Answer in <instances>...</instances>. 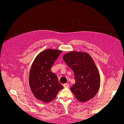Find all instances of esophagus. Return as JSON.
Segmentation results:
<instances>
[{
    "label": "esophagus",
    "mask_w": 124,
    "mask_h": 124,
    "mask_svg": "<svg viewBox=\"0 0 124 124\" xmlns=\"http://www.w3.org/2000/svg\"><path fill=\"white\" fill-rule=\"evenodd\" d=\"M63 87H64V88H68V87H69V84L67 83V84H63Z\"/></svg>",
    "instance_id": "esophagus-1"
}]
</instances>
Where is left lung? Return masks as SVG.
Instances as JSON below:
<instances>
[{
  "mask_svg": "<svg viewBox=\"0 0 124 124\" xmlns=\"http://www.w3.org/2000/svg\"><path fill=\"white\" fill-rule=\"evenodd\" d=\"M63 60L74 72L76 83L70 87L75 97L85 102L98 93L100 77L95 62L86 52L71 51L62 56Z\"/></svg>",
  "mask_w": 124,
  "mask_h": 124,
  "instance_id": "left-lung-1",
  "label": "left lung"
}]
</instances>
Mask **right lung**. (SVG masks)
I'll return each instance as SVG.
<instances>
[{
    "instance_id": "add662e5",
    "label": "right lung",
    "mask_w": 124,
    "mask_h": 124,
    "mask_svg": "<svg viewBox=\"0 0 124 124\" xmlns=\"http://www.w3.org/2000/svg\"><path fill=\"white\" fill-rule=\"evenodd\" d=\"M62 52L56 49L45 50L36 56L31 67L29 76L30 88L35 98L42 102H51L63 88L56 75L51 71Z\"/></svg>"
}]
</instances>
